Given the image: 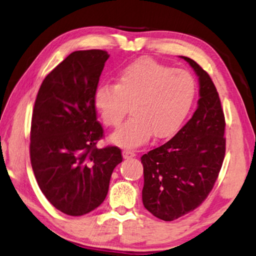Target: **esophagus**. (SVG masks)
Returning <instances> with one entry per match:
<instances>
[{"mask_svg":"<svg viewBox=\"0 0 256 256\" xmlns=\"http://www.w3.org/2000/svg\"><path fill=\"white\" fill-rule=\"evenodd\" d=\"M122 154H123V158H125V160H128V158H132L136 156V152H133V150H130V149H124Z\"/></svg>","mask_w":256,"mask_h":256,"instance_id":"34e87169","label":"esophagus"}]
</instances>
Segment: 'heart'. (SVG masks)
Wrapping results in <instances>:
<instances>
[{
    "mask_svg": "<svg viewBox=\"0 0 256 256\" xmlns=\"http://www.w3.org/2000/svg\"><path fill=\"white\" fill-rule=\"evenodd\" d=\"M196 83L188 72L141 58L125 66L116 84L96 86L93 104L104 124L118 128L131 106L132 117L110 136L120 147L136 148L154 134L163 139L174 134L192 108Z\"/></svg>",
    "mask_w": 256,
    "mask_h": 256,
    "instance_id": "1",
    "label": "heart"
}]
</instances>
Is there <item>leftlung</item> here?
Instances as JSON below:
<instances>
[{"mask_svg": "<svg viewBox=\"0 0 256 256\" xmlns=\"http://www.w3.org/2000/svg\"><path fill=\"white\" fill-rule=\"evenodd\" d=\"M180 58L198 77L197 109L171 140L141 157L142 202L152 216L164 221L179 218L205 200L226 154V122L216 85L196 62Z\"/></svg>", "mask_w": 256, "mask_h": 256, "instance_id": "1", "label": "left lung"}]
</instances>
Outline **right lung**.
Segmentation results:
<instances>
[{"instance_id": "add662e5", "label": "right lung", "mask_w": 256, "mask_h": 256, "mask_svg": "<svg viewBox=\"0 0 256 256\" xmlns=\"http://www.w3.org/2000/svg\"><path fill=\"white\" fill-rule=\"evenodd\" d=\"M107 51H75L40 85L32 116L30 162L40 189L56 210L80 216L101 205L118 147L96 148L104 131L93 96Z\"/></svg>"}]
</instances>
